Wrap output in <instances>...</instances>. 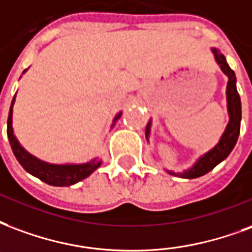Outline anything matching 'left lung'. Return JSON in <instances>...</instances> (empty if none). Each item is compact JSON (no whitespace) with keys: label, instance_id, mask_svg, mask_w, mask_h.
Listing matches in <instances>:
<instances>
[{"label":"left lung","instance_id":"left-lung-1","mask_svg":"<svg viewBox=\"0 0 252 252\" xmlns=\"http://www.w3.org/2000/svg\"><path fill=\"white\" fill-rule=\"evenodd\" d=\"M218 64L220 65L221 70L228 76V84H227V102H228V115H230V121L228 126L225 128L224 133L221 136L220 141L218 143L214 150L207 152L203 158L199 159L192 168L189 171H186L184 173H180V176L187 179L199 178L206 175L215 168L218 164L223 161V160L231 154V151L234 150L238 137H239L240 132V119H242V105H240V97L239 93L236 91V77L235 72L230 68V65L227 64L225 57L221 53H219L216 49H212ZM147 136L150 133V123L147 124L145 128ZM172 173V172H171ZM175 175V173H172Z\"/></svg>","mask_w":252,"mask_h":252}]
</instances>
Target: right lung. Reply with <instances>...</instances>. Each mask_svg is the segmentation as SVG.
Segmentation results:
<instances>
[{
	"label": "right lung",
	"instance_id": "obj_1",
	"mask_svg": "<svg viewBox=\"0 0 252 252\" xmlns=\"http://www.w3.org/2000/svg\"><path fill=\"white\" fill-rule=\"evenodd\" d=\"M13 104H14V97L12 100L10 111H9V116H7V137H9V143H10V147H12L13 154L18 160V163L21 164L28 172L34 175L36 178L45 182L46 184L66 187V186H72V184L83 180V179L88 178L94 169L100 167V163L97 160H93V161L87 164H80V165H53V164L44 163V161L36 159L34 156H32L31 154H28L13 135ZM120 116L121 113H119L115 121L117 119H120Z\"/></svg>",
	"mask_w": 252,
	"mask_h": 252
}]
</instances>
